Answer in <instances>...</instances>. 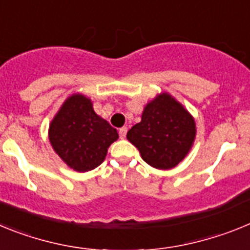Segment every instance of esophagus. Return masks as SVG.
<instances>
[{
	"instance_id": "obj_1",
	"label": "esophagus",
	"mask_w": 250,
	"mask_h": 250,
	"mask_svg": "<svg viewBox=\"0 0 250 250\" xmlns=\"http://www.w3.org/2000/svg\"><path fill=\"white\" fill-rule=\"evenodd\" d=\"M126 132H127V127L126 126H123L119 129V135H120L121 139H124L126 136Z\"/></svg>"
}]
</instances>
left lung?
Masks as SVG:
<instances>
[{
	"instance_id": "left-lung-1",
	"label": "left lung",
	"mask_w": 250,
	"mask_h": 250,
	"mask_svg": "<svg viewBox=\"0 0 250 250\" xmlns=\"http://www.w3.org/2000/svg\"><path fill=\"white\" fill-rule=\"evenodd\" d=\"M126 138L150 167L171 169L190 150L195 123L178 101L163 94L147 104L141 121L127 131Z\"/></svg>"
}]
</instances>
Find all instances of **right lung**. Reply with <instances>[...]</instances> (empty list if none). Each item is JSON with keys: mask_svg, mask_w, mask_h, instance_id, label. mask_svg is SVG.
<instances>
[{"mask_svg": "<svg viewBox=\"0 0 250 250\" xmlns=\"http://www.w3.org/2000/svg\"><path fill=\"white\" fill-rule=\"evenodd\" d=\"M50 141L55 151L76 171H89L105 160L107 149L119 135L83 95H72L50 125Z\"/></svg>", "mask_w": 250, "mask_h": 250, "instance_id": "1", "label": "right lung"}]
</instances>
